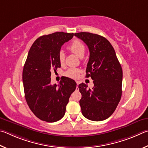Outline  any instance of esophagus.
Listing matches in <instances>:
<instances>
[{
    "label": "esophagus",
    "instance_id": "1",
    "mask_svg": "<svg viewBox=\"0 0 148 148\" xmlns=\"http://www.w3.org/2000/svg\"><path fill=\"white\" fill-rule=\"evenodd\" d=\"M77 88H79V87H78V86H79V82H77Z\"/></svg>",
    "mask_w": 148,
    "mask_h": 148
}]
</instances>
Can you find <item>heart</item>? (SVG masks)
<instances>
[{
  "label": "heart",
  "instance_id": "heart-1",
  "mask_svg": "<svg viewBox=\"0 0 148 148\" xmlns=\"http://www.w3.org/2000/svg\"><path fill=\"white\" fill-rule=\"evenodd\" d=\"M68 49L71 52V53L75 54L76 55L78 56L80 58H82L84 56L85 51H86V47H85L84 44L81 42L79 40H75L73 41L68 47ZM58 60L60 64H64L65 60V54L63 52H60L58 55ZM80 71L77 69H69L66 72L65 75L67 77H70V78L76 79L79 75Z\"/></svg>",
  "mask_w": 148,
  "mask_h": 148
}]
</instances>
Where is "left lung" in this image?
Instances as JSON below:
<instances>
[{
	"mask_svg": "<svg viewBox=\"0 0 148 148\" xmlns=\"http://www.w3.org/2000/svg\"><path fill=\"white\" fill-rule=\"evenodd\" d=\"M75 36L89 49L86 77H91L94 85L92 89H88L83 82L79 85L82 114L90 120H105L112 114L121 99L122 68L113 47L105 38L90 32Z\"/></svg>",
	"mask_w": 148,
	"mask_h": 148,
	"instance_id": "8db88e82",
	"label": "left lung"
}]
</instances>
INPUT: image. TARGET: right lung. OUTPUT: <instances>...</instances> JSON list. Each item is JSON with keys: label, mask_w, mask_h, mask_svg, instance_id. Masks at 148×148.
<instances>
[{"label": "right lung", "mask_w": 148, "mask_h": 148, "mask_svg": "<svg viewBox=\"0 0 148 148\" xmlns=\"http://www.w3.org/2000/svg\"><path fill=\"white\" fill-rule=\"evenodd\" d=\"M73 33L57 32L38 38L30 49L23 71L25 96L36 117L54 122L64 117L70 95L76 89L74 80L64 77L58 85L51 84V71L61 67L58 55Z\"/></svg>", "instance_id": "obj_1"}]
</instances>
